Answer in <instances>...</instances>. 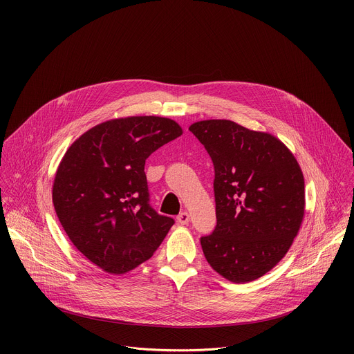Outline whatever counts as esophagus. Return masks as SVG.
<instances>
[{
    "instance_id": "obj_1",
    "label": "esophagus",
    "mask_w": 354,
    "mask_h": 354,
    "mask_svg": "<svg viewBox=\"0 0 354 354\" xmlns=\"http://www.w3.org/2000/svg\"><path fill=\"white\" fill-rule=\"evenodd\" d=\"M176 220H178V223H179V224L185 225V224H187V223H189L190 216H189V213H187V212H182V213L176 217Z\"/></svg>"
}]
</instances>
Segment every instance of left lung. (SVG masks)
<instances>
[{
	"label": "left lung",
	"mask_w": 354,
	"mask_h": 354,
	"mask_svg": "<svg viewBox=\"0 0 354 354\" xmlns=\"http://www.w3.org/2000/svg\"><path fill=\"white\" fill-rule=\"evenodd\" d=\"M189 130L214 165L217 225L200 243L210 266L232 283L272 270L304 217V176L274 136L231 120H201Z\"/></svg>",
	"instance_id": "1"
}]
</instances>
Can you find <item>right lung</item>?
<instances>
[{"mask_svg": "<svg viewBox=\"0 0 354 354\" xmlns=\"http://www.w3.org/2000/svg\"><path fill=\"white\" fill-rule=\"evenodd\" d=\"M182 134L167 118L100 123L67 149L53 183L56 214L81 254L112 274L153 257L174 218L149 206L145 160Z\"/></svg>", "mask_w": 354, "mask_h": 354, "instance_id": "obj_1", "label": "right lung"}]
</instances>
